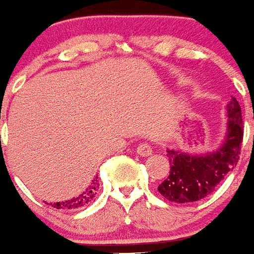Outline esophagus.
<instances>
[{
    "label": "esophagus",
    "instance_id": "esophagus-1",
    "mask_svg": "<svg viewBox=\"0 0 254 254\" xmlns=\"http://www.w3.org/2000/svg\"><path fill=\"white\" fill-rule=\"evenodd\" d=\"M136 153H138L140 157H148V155H152L153 148L150 144L148 143H140L136 148Z\"/></svg>",
    "mask_w": 254,
    "mask_h": 254
}]
</instances>
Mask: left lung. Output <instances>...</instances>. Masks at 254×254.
Returning <instances> with one entry per match:
<instances>
[{
	"instance_id": "1",
	"label": "left lung",
	"mask_w": 254,
	"mask_h": 254,
	"mask_svg": "<svg viewBox=\"0 0 254 254\" xmlns=\"http://www.w3.org/2000/svg\"><path fill=\"white\" fill-rule=\"evenodd\" d=\"M225 110L227 132L223 143L214 152L191 154L167 149L170 175L158 186L164 198L177 204H190L206 197L238 163L244 127L242 109L235 97L228 102Z\"/></svg>"
}]
</instances>
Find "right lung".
<instances>
[{"label": "right lung", "instance_id": "obj_1", "mask_svg": "<svg viewBox=\"0 0 254 254\" xmlns=\"http://www.w3.org/2000/svg\"><path fill=\"white\" fill-rule=\"evenodd\" d=\"M99 177L93 178L91 184L88 185L87 189H84L78 196L76 197L70 198V200L63 201V202H54V204H48L52 205L53 207H57V209H65V210H74L79 209V207L84 206V205L90 204L92 198L95 197L96 193H97V190H99Z\"/></svg>", "mask_w": 254, "mask_h": 254}]
</instances>
